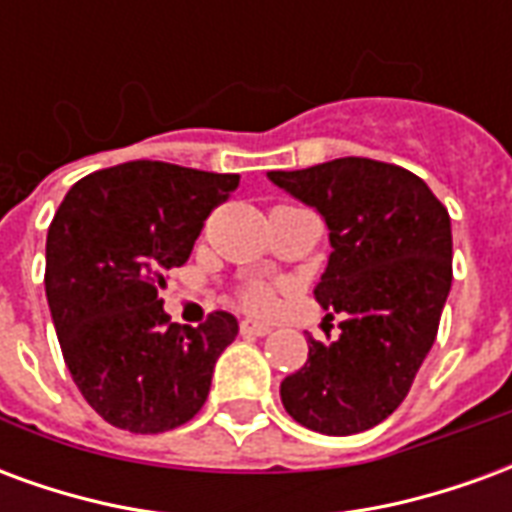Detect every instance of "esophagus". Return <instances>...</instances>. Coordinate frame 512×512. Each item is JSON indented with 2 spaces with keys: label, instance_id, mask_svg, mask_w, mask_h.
I'll return each mask as SVG.
<instances>
[{
  "label": "esophagus",
  "instance_id": "34e87169",
  "mask_svg": "<svg viewBox=\"0 0 512 512\" xmlns=\"http://www.w3.org/2000/svg\"><path fill=\"white\" fill-rule=\"evenodd\" d=\"M241 332L249 334V337H266V334L271 332V326L263 321H255V318H244V321H241Z\"/></svg>",
  "mask_w": 512,
  "mask_h": 512
}]
</instances>
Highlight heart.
Segmentation results:
<instances>
[{"instance_id": "b5f03b06", "label": "heart", "mask_w": 512, "mask_h": 512, "mask_svg": "<svg viewBox=\"0 0 512 512\" xmlns=\"http://www.w3.org/2000/svg\"><path fill=\"white\" fill-rule=\"evenodd\" d=\"M244 299L249 307H255V310H268L271 307V290L263 288V285H252V288L246 290L244 293Z\"/></svg>"}]
</instances>
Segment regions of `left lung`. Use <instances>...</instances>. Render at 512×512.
I'll list each match as a JSON object with an SVG mask.
<instances>
[{
	"mask_svg": "<svg viewBox=\"0 0 512 512\" xmlns=\"http://www.w3.org/2000/svg\"><path fill=\"white\" fill-rule=\"evenodd\" d=\"M268 180L323 216L332 255L315 299L343 315L334 343L307 337V362L279 386L282 406L326 436L376 428L403 403L439 332L450 213L414 172L373 158L274 169Z\"/></svg>",
	"mask_w": 512,
	"mask_h": 512,
	"instance_id": "1",
	"label": "left lung"
}]
</instances>
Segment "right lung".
Masks as SVG:
<instances>
[{
  "instance_id": "1",
  "label": "right lung",
  "mask_w": 512,
  "mask_h": 512,
  "mask_svg": "<svg viewBox=\"0 0 512 512\" xmlns=\"http://www.w3.org/2000/svg\"><path fill=\"white\" fill-rule=\"evenodd\" d=\"M235 186L238 175L128 161L73 183L54 213L51 321L73 384L109 425L164 433L205 403L238 321L213 312L197 329L172 323L158 290Z\"/></svg>"
}]
</instances>
